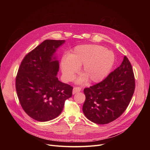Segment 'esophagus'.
I'll use <instances>...</instances> for the list:
<instances>
[{"label": "esophagus", "instance_id": "34e87169", "mask_svg": "<svg viewBox=\"0 0 150 150\" xmlns=\"http://www.w3.org/2000/svg\"><path fill=\"white\" fill-rule=\"evenodd\" d=\"M81 91V88L79 87V86H77V87H75L73 89V94H75L77 92H79Z\"/></svg>", "mask_w": 150, "mask_h": 150}]
</instances>
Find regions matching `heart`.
<instances>
[{
    "instance_id": "b5f03b06",
    "label": "heart",
    "mask_w": 150,
    "mask_h": 150,
    "mask_svg": "<svg viewBox=\"0 0 150 150\" xmlns=\"http://www.w3.org/2000/svg\"><path fill=\"white\" fill-rule=\"evenodd\" d=\"M115 61L114 53L107 50L106 47L99 45H81L76 47L70 58L64 57L61 61V69L64 79H72L81 69V76L78 81L85 82L89 80L91 83H97L103 80L111 71Z\"/></svg>"
}]
</instances>
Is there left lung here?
<instances>
[{
  "instance_id": "left-lung-1",
  "label": "left lung",
  "mask_w": 150,
  "mask_h": 150,
  "mask_svg": "<svg viewBox=\"0 0 150 150\" xmlns=\"http://www.w3.org/2000/svg\"><path fill=\"white\" fill-rule=\"evenodd\" d=\"M135 89L131 62L125 56L121 65L101 82L84 89L85 116L97 124H107L119 118L128 106Z\"/></svg>"
}]
</instances>
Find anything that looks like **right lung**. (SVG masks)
Segmentation results:
<instances>
[{
    "mask_svg": "<svg viewBox=\"0 0 150 150\" xmlns=\"http://www.w3.org/2000/svg\"><path fill=\"white\" fill-rule=\"evenodd\" d=\"M64 42L45 40L25 55L19 67L16 77L18 97L23 111L35 120L55 119L72 96V86L58 80L59 62L53 57Z\"/></svg>",
    "mask_w": 150,
    "mask_h": 150,
    "instance_id": "right-lung-1",
    "label": "right lung"
}]
</instances>
